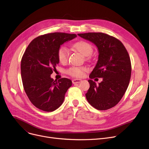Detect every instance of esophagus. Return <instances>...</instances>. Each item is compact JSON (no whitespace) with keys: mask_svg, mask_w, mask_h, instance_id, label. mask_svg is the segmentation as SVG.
Here are the masks:
<instances>
[{"mask_svg":"<svg viewBox=\"0 0 149 149\" xmlns=\"http://www.w3.org/2000/svg\"><path fill=\"white\" fill-rule=\"evenodd\" d=\"M72 83L73 84H77V83H79L81 81V80L80 79H74L72 80Z\"/></svg>","mask_w":149,"mask_h":149,"instance_id":"esophagus-1","label":"esophagus"}]
</instances>
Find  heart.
<instances>
[{
  "label": "heart",
  "mask_w": 149,
  "mask_h": 149,
  "mask_svg": "<svg viewBox=\"0 0 149 149\" xmlns=\"http://www.w3.org/2000/svg\"><path fill=\"white\" fill-rule=\"evenodd\" d=\"M74 48L81 53L83 56L88 57L92 53L93 48L91 44L84 41L76 42L73 45ZM57 56L58 60L61 63H65L68 60L69 51L65 46H61L58 50ZM86 69L81 67H71L67 70V73L75 77H81L84 75Z\"/></svg>",
  "instance_id": "obj_1"
}]
</instances>
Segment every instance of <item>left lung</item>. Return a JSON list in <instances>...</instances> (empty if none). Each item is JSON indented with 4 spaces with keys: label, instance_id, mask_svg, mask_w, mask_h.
Returning <instances> with one entry per match:
<instances>
[{
    "label": "left lung",
    "instance_id": "left-lung-1",
    "mask_svg": "<svg viewBox=\"0 0 149 149\" xmlns=\"http://www.w3.org/2000/svg\"><path fill=\"white\" fill-rule=\"evenodd\" d=\"M78 35L94 44L98 49V61L89 78H103L98 84L88 80L90 88L86 97L89 103L98 110H107L119 103L128 88L132 70L129 54L119 40L106 34L88 33Z\"/></svg>",
    "mask_w": 149,
    "mask_h": 149
}]
</instances>
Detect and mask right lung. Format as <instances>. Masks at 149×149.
<instances>
[{"label":"right lung","mask_w":149,"mask_h":149,"mask_svg":"<svg viewBox=\"0 0 149 149\" xmlns=\"http://www.w3.org/2000/svg\"><path fill=\"white\" fill-rule=\"evenodd\" d=\"M77 37L75 34L54 33L31 42L21 60V76L26 95L36 107L45 112L56 110L63 103L72 81L63 78L54 80L53 70L59 63L60 46Z\"/></svg>","instance_id":"1"}]
</instances>
